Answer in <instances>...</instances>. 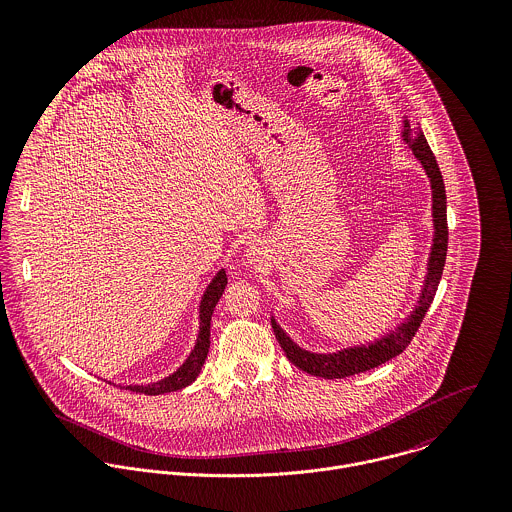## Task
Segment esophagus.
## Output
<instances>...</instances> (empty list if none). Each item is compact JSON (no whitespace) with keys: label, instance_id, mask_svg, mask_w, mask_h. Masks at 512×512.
<instances>
[{"label":"esophagus","instance_id":"esophagus-1","mask_svg":"<svg viewBox=\"0 0 512 512\" xmlns=\"http://www.w3.org/2000/svg\"><path fill=\"white\" fill-rule=\"evenodd\" d=\"M248 256H250V258L256 256V246H250V248H248Z\"/></svg>","mask_w":512,"mask_h":512}]
</instances>
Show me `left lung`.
Segmentation results:
<instances>
[{"mask_svg": "<svg viewBox=\"0 0 512 512\" xmlns=\"http://www.w3.org/2000/svg\"><path fill=\"white\" fill-rule=\"evenodd\" d=\"M402 140L410 146L416 159L422 163L430 185H432V220H434V238H432V250L428 258V272L424 278V286L418 297V303L410 315L398 323L392 331L384 333L382 337L374 339L368 345H355L347 347L335 353H313L307 349H301L292 337L278 325L276 317L272 315V329L276 333V339L280 341L286 357L293 365L301 368L303 372H309L313 376L321 378H345L359 372H366L370 368L384 365L386 361L398 357L416 335L426 311L430 309L434 295L438 292L439 280L445 266V254H447V203H445V185L439 171L436 155L428 146L424 134L414 130L408 122V116H404V130Z\"/></svg>", "mask_w": 512, "mask_h": 512, "instance_id": "8db88e82", "label": "left lung"}]
</instances>
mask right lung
<instances>
[{"label":"right lung","instance_id":"obj_1","mask_svg":"<svg viewBox=\"0 0 512 512\" xmlns=\"http://www.w3.org/2000/svg\"><path fill=\"white\" fill-rule=\"evenodd\" d=\"M226 272L219 270L217 276L213 278V282L207 286V290L201 297L199 303V337L197 343L193 347V351L189 353V357L185 359V363L179 366L175 372H171L169 376L151 382V384H128L122 386L126 390L132 392H140V394H149V396H157V394H165V392H175L181 390L185 386H189L191 382H195V378L201 374V368L207 361L209 355V347H211V317L213 311L219 303L220 295L226 288Z\"/></svg>","mask_w":512,"mask_h":512}]
</instances>
